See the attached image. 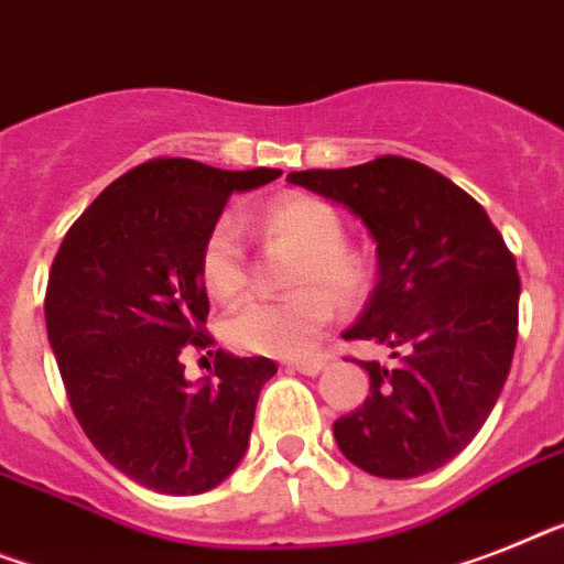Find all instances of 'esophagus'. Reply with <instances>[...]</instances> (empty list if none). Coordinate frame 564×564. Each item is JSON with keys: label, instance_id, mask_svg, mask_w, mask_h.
Segmentation results:
<instances>
[{"label": "esophagus", "instance_id": "obj_1", "mask_svg": "<svg viewBox=\"0 0 564 564\" xmlns=\"http://www.w3.org/2000/svg\"><path fill=\"white\" fill-rule=\"evenodd\" d=\"M285 369L288 371H300V375H319V371L325 369V362L323 360H288L285 362Z\"/></svg>", "mask_w": 564, "mask_h": 564}]
</instances>
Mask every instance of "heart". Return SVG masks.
Masks as SVG:
<instances>
[{"label": "heart", "instance_id": "1", "mask_svg": "<svg viewBox=\"0 0 564 564\" xmlns=\"http://www.w3.org/2000/svg\"><path fill=\"white\" fill-rule=\"evenodd\" d=\"M259 230L268 241L296 250L288 285L300 291L279 300L245 302L230 325L227 337L241 351L271 357H296L314 346V339L334 319V295L351 305L366 293L369 271L355 250H348L346 227L337 209L316 195H282L259 216ZM202 279L218 300H232L245 288L248 264L245 245L230 218L209 227L202 245ZM324 288L319 289L318 285Z\"/></svg>", "mask_w": 564, "mask_h": 564}]
</instances>
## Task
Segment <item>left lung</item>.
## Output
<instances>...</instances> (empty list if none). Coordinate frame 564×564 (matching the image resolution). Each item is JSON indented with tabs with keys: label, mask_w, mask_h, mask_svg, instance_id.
<instances>
[{
	"label": "left lung",
	"mask_w": 564,
	"mask_h": 564,
	"mask_svg": "<svg viewBox=\"0 0 564 564\" xmlns=\"http://www.w3.org/2000/svg\"><path fill=\"white\" fill-rule=\"evenodd\" d=\"M291 184L348 207L377 241V285L346 339L392 348L360 362L371 389L334 423L355 467L415 478L444 467L496 406L519 337V273L481 204L400 155L305 170Z\"/></svg>",
	"instance_id": "left-lung-1"
}]
</instances>
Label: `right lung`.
Listing matches in <instances>:
<instances>
[{
    "mask_svg": "<svg viewBox=\"0 0 564 564\" xmlns=\"http://www.w3.org/2000/svg\"><path fill=\"white\" fill-rule=\"evenodd\" d=\"M279 175L155 158L111 181L54 256L45 325L74 417L111 467L149 490H213L248 449L276 362L218 348L213 377L193 386L181 351L213 346L198 268L209 227L232 193Z\"/></svg>",
    "mask_w": 564,
    "mask_h": 564,
    "instance_id": "right-lung-1",
    "label": "right lung"
}]
</instances>
